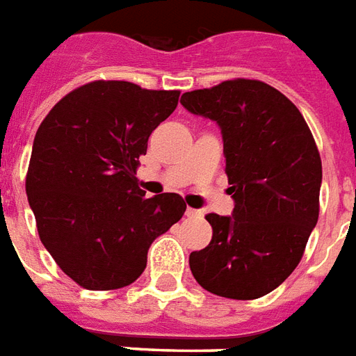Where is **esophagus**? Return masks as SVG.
<instances>
[{
    "label": "esophagus",
    "instance_id": "esophagus-1",
    "mask_svg": "<svg viewBox=\"0 0 356 356\" xmlns=\"http://www.w3.org/2000/svg\"><path fill=\"white\" fill-rule=\"evenodd\" d=\"M186 216H188V218H197V216H202V211H200V209L188 207L186 209Z\"/></svg>",
    "mask_w": 356,
    "mask_h": 356
}]
</instances>
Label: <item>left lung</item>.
Here are the masks:
<instances>
[{"mask_svg": "<svg viewBox=\"0 0 356 356\" xmlns=\"http://www.w3.org/2000/svg\"><path fill=\"white\" fill-rule=\"evenodd\" d=\"M181 104L220 124L235 200L233 216H205L213 238L190 254V270L218 297H263L300 263L319 218L321 156L310 127L286 95L259 80L188 91Z\"/></svg>", "mask_w": 356, "mask_h": 356, "instance_id": "left-lung-1", "label": "left lung"}]
</instances>
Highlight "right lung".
<instances>
[{
  "instance_id": "right-lung-1",
  "label": "right lung",
  "mask_w": 356,
  "mask_h": 356,
  "mask_svg": "<svg viewBox=\"0 0 356 356\" xmlns=\"http://www.w3.org/2000/svg\"><path fill=\"white\" fill-rule=\"evenodd\" d=\"M181 91L95 80L65 95L35 134L26 192L54 261L80 287L130 286L147 250L186 211L179 194L145 197L140 156Z\"/></svg>"
}]
</instances>
